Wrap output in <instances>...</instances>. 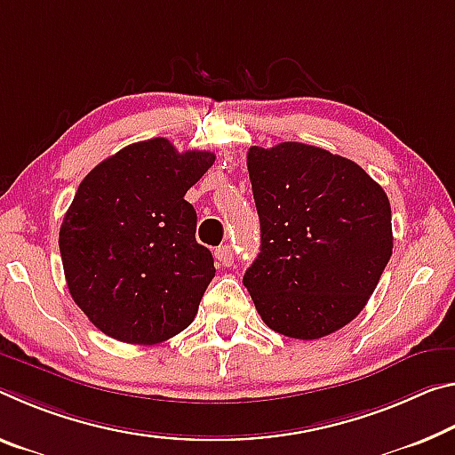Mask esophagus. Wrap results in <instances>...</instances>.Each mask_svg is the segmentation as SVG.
Segmentation results:
<instances>
[{
	"instance_id": "34e87169",
	"label": "esophagus",
	"mask_w": 455,
	"mask_h": 455,
	"mask_svg": "<svg viewBox=\"0 0 455 455\" xmlns=\"http://www.w3.org/2000/svg\"><path fill=\"white\" fill-rule=\"evenodd\" d=\"M214 257H216V261H219L220 265H225V267H230L235 263V251H233V247H228V244L216 249Z\"/></svg>"
}]
</instances>
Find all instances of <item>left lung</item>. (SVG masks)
<instances>
[{
    "instance_id": "8db88e82",
    "label": "left lung",
    "mask_w": 455,
    "mask_h": 455,
    "mask_svg": "<svg viewBox=\"0 0 455 455\" xmlns=\"http://www.w3.org/2000/svg\"><path fill=\"white\" fill-rule=\"evenodd\" d=\"M261 253L243 277L261 320L315 340L363 312L393 255L391 204L352 160L283 141L249 148Z\"/></svg>"
}]
</instances>
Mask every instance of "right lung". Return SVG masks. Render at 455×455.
Listing matches in <instances>:
<instances>
[{
  "label": "right lung",
  "instance_id": "obj_1",
  "mask_svg": "<svg viewBox=\"0 0 455 455\" xmlns=\"http://www.w3.org/2000/svg\"><path fill=\"white\" fill-rule=\"evenodd\" d=\"M214 157L154 137L107 157L78 186L59 236L64 277L103 334L148 346L196 318L216 269L184 196Z\"/></svg>",
  "mask_w": 455,
  "mask_h": 455
}]
</instances>
